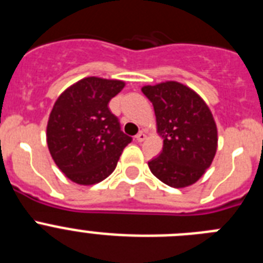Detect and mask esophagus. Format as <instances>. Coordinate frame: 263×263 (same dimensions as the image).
Returning a JSON list of instances; mask_svg holds the SVG:
<instances>
[{
  "mask_svg": "<svg viewBox=\"0 0 263 263\" xmlns=\"http://www.w3.org/2000/svg\"><path fill=\"white\" fill-rule=\"evenodd\" d=\"M136 139H137V141H138V142H143V141H145V139H146V133H145V132H139V133L136 136Z\"/></svg>",
  "mask_w": 263,
  "mask_h": 263,
  "instance_id": "34e87169",
  "label": "esophagus"
}]
</instances>
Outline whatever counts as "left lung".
<instances>
[{"mask_svg":"<svg viewBox=\"0 0 263 263\" xmlns=\"http://www.w3.org/2000/svg\"><path fill=\"white\" fill-rule=\"evenodd\" d=\"M153 103L163 150L148 162L160 182L174 188L196 183L211 166L217 150V126L199 95L178 81L145 85Z\"/></svg>","mask_w":263,"mask_h":263,"instance_id":"left-lung-1","label":"left lung"}]
</instances>
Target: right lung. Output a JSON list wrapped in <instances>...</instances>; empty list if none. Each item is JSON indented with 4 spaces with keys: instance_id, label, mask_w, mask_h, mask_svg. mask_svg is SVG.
Listing matches in <instances>:
<instances>
[{
    "instance_id": "add662e5",
    "label": "right lung",
    "mask_w": 263,
    "mask_h": 263,
    "mask_svg": "<svg viewBox=\"0 0 263 263\" xmlns=\"http://www.w3.org/2000/svg\"><path fill=\"white\" fill-rule=\"evenodd\" d=\"M124 87L121 80L90 76L67 88L53 104L46 134L48 150L73 183L90 185L108 178L132 142L108 108Z\"/></svg>"
}]
</instances>
